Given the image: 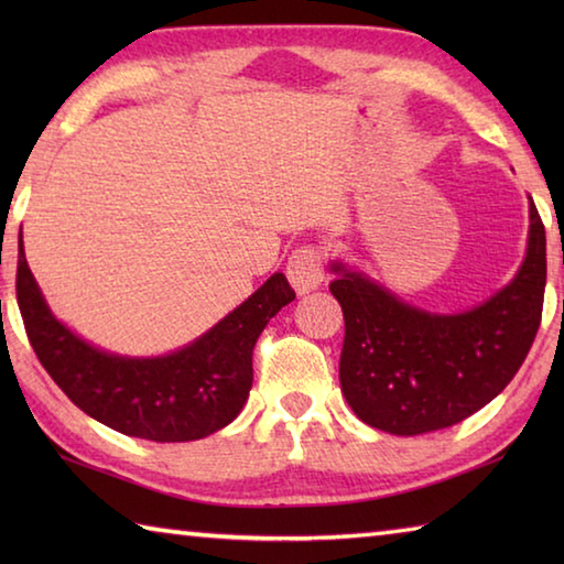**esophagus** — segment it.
Returning <instances> with one entry per match:
<instances>
[{
	"mask_svg": "<svg viewBox=\"0 0 564 564\" xmlns=\"http://www.w3.org/2000/svg\"><path fill=\"white\" fill-rule=\"evenodd\" d=\"M326 259H323V251L318 246H301L291 253L289 263H285V275H289L291 285L295 293H308L313 289H318L326 279Z\"/></svg>",
	"mask_w": 564,
	"mask_h": 564,
	"instance_id": "esophagus-1",
	"label": "esophagus"
}]
</instances>
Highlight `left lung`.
Wrapping results in <instances>:
<instances>
[{"instance_id": "left-lung-1", "label": "left lung", "mask_w": 564, "mask_h": 564, "mask_svg": "<svg viewBox=\"0 0 564 564\" xmlns=\"http://www.w3.org/2000/svg\"><path fill=\"white\" fill-rule=\"evenodd\" d=\"M346 338L340 390L362 423L393 435L451 427L510 383L538 336L545 299V226L530 202L528 253L514 279L473 311L441 316L333 263Z\"/></svg>"}]
</instances>
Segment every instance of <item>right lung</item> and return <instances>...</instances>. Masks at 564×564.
<instances>
[{"mask_svg": "<svg viewBox=\"0 0 564 564\" xmlns=\"http://www.w3.org/2000/svg\"><path fill=\"white\" fill-rule=\"evenodd\" d=\"M293 299L285 275L273 273L191 346L159 358L113 356L52 316L19 234L17 301L36 358L76 408L111 431L144 441H198L231 423L253 383L256 340Z\"/></svg>", "mask_w": 564, "mask_h": 564, "instance_id": "add662e5", "label": "right lung"}]
</instances>
